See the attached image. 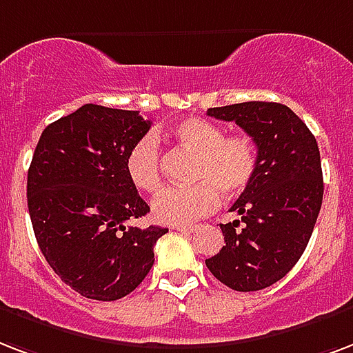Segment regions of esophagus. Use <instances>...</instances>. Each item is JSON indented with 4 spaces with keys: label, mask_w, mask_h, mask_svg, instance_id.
<instances>
[{
    "label": "esophagus",
    "mask_w": 353,
    "mask_h": 353,
    "mask_svg": "<svg viewBox=\"0 0 353 353\" xmlns=\"http://www.w3.org/2000/svg\"><path fill=\"white\" fill-rule=\"evenodd\" d=\"M176 230L181 231V233H187L188 235V233H194L196 228L194 225H176Z\"/></svg>",
    "instance_id": "1"
}]
</instances>
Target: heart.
Masks as SVG:
<instances>
[{"label":"heart","mask_w":353,"mask_h":353,"mask_svg":"<svg viewBox=\"0 0 353 353\" xmlns=\"http://www.w3.org/2000/svg\"><path fill=\"white\" fill-rule=\"evenodd\" d=\"M177 146L194 153L188 187L165 188L153 200V216L161 224L187 225L207 216L219 203V192L235 198L254 181L259 150L248 134H225L220 123L190 117L168 128ZM125 174L134 188L153 194L161 188V152L152 134H144L123 159Z\"/></svg>","instance_id":"b5f03b06"}]
</instances>
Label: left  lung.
Returning a JSON list of instances; mask_svg holds the SVG:
<instances>
[{
    "label": "left lung",
    "instance_id": "1",
    "mask_svg": "<svg viewBox=\"0 0 353 353\" xmlns=\"http://www.w3.org/2000/svg\"><path fill=\"white\" fill-rule=\"evenodd\" d=\"M209 117L235 122L259 150V168L220 224L225 246L205 259L214 278L250 292L270 287L302 257L324 194L316 139L287 105L272 101L212 107Z\"/></svg>",
    "mask_w": 353,
    "mask_h": 353
}]
</instances>
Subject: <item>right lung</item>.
<instances>
[{"label":"right lung","mask_w":353,"mask_h":353,"mask_svg":"<svg viewBox=\"0 0 353 353\" xmlns=\"http://www.w3.org/2000/svg\"><path fill=\"white\" fill-rule=\"evenodd\" d=\"M152 122L139 111L87 103L50 123L27 172V205L40 252L53 272L90 300L133 292L153 266L165 228H125L150 207L123 159Z\"/></svg>","instance_id":"1"}]
</instances>
